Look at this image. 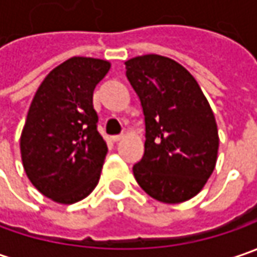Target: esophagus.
Instances as JSON below:
<instances>
[{
	"label": "esophagus",
	"mask_w": 257,
	"mask_h": 257,
	"mask_svg": "<svg viewBox=\"0 0 257 257\" xmlns=\"http://www.w3.org/2000/svg\"><path fill=\"white\" fill-rule=\"evenodd\" d=\"M120 140H123V136H121V134H118V136H111V142H113V143H117V142H120Z\"/></svg>",
	"instance_id": "1"
}]
</instances>
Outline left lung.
<instances>
[{
	"label": "left lung",
	"mask_w": 257,
	"mask_h": 257,
	"mask_svg": "<svg viewBox=\"0 0 257 257\" xmlns=\"http://www.w3.org/2000/svg\"><path fill=\"white\" fill-rule=\"evenodd\" d=\"M124 64L146 128L144 154L133 166L134 177L159 202H186L202 190L216 166L214 114L194 77L179 63L147 54Z\"/></svg>",
	"instance_id": "obj_1"
}]
</instances>
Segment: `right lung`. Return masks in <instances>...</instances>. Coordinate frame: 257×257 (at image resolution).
Instances as JSON below:
<instances>
[{
	"label": "right lung",
	"instance_id": "obj_1",
	"mask_svg": "<svg viewBox=\"0 0 257 257\" xmlns=\"http://www.w3.org/2000/svg\"><path fill=\"white\" fill-rule=\"evenodd\" d=\"M108 70V61L73 57L45 77L30 105L20 142L24 170L57 203L80 202L98 183L107 144L93 93Z\"/></svg>",
	"mask_w": 257,
	"mask_h": 257
}]
</instances>
